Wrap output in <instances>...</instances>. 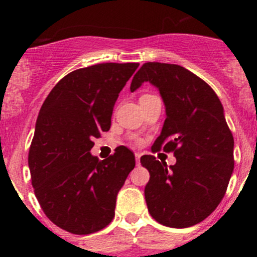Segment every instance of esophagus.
<instances>
[{
	"instance_id": "obj_1",
	"label": "esophagus",
	"mask_w": 257,
	"mask_h": 257,
	"mask_svg": "<svg viewBox=\"0 0 257 257\" xmlns=\"http://www.w3.org/2000/svg\"><path fill=\"white\" fill-rule=\"evenodd\" d=\"M136 160H137V165L141 164V154H139V153H136Z\"/></svg>"
}]
</instances>
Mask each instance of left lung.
<instances>
[{
	"label": "left lung",
	"instance_id": "left-lung-1",
	"mask_svg": "<svg viewBox=\"0 0 257 257\" xmlns=\"http://www.w3.org/2000/svg\"><path fill=\"white\" fill-rule=\"evenodd\" d=\"M150 82L167 109L152 152L174 153L177 163L143 155L150 179L144 195L153 219L169 227L193 226L209 216L226 193L234 170V138L224 108L205 80L178 64L148 62L133 77L131 90Z\"/></svg>",
	"mask_w": 257,
	"mask_h": 257
}]
</instances>
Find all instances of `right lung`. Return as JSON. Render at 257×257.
<instances>
[{"instance_id": "1", "label": "right lung", "mask_w": 257, "mask_h": 257, "mask_svg": "<svg viewBox=\"0 0 257 257\" xmlns=\"http://www.w3.org/2000/svg\"><path fill=\"white\" fill-rule=\"evenodd\" d=\"M139 63H100L71 72L41 107L28 153L35 195L53 224L76 235L104 229L116 194L136 167L124 145L99 162L93 139L109 131L119 93Z\"/></svg>"}]
</instances>
